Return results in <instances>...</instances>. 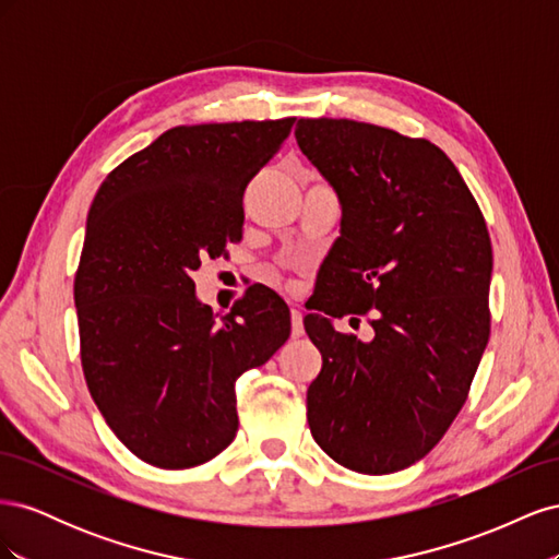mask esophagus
Wrapping results in <instances>:
<instances>
[{"mask_svg": "<svg viewBox=\"0 0 559 559\" xmlns=\"http://www.w3.org/2000/svg\"><path fill=\"white\" fill-rule=\"evenodd\" d=\"M302 333H306V329H302V314L296 306H292V335L300 337Z\"/></svg>", "mask_w": 559, "mask_h": 559, "instance_id": "34e87169", "label": "esophagus"}]
</instances>
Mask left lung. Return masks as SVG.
Instances as JSON below:
<instances>
[{"mask_svg": "<svg viewBox=\"0 0 559 559\" xmlns=\"http://www.w3.org/2000/svg\"><path fill=\"white\" fill-rule=\"evenodd\" d=\"M296 142L343 202L341 238L302 319L321 352L308 389L312 438L357 473L408 468L460 415L489 341L485 216L429 140L300 118ZM347 313L371 314L373 342L332 329L330 317Z\"/></svg>", "mask_w": 559, "mask_h": 559, "instance_id": "1", "label": "left lung"}]
</instances>
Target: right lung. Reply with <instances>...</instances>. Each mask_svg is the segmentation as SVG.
I'll use <instances>...</instances> for the list:
<instances>
[{
	"label": "right lung",
	"mask_w": 559,
	"mask_h": 559,
	"mask_svg": "<svg viewBox=\"0 0 559 559\" xmlns=\"http://www.w3.org/2000/svg\"><path fill=\"white\" fill-rule=\"evenodd\" d=\"M294 121L170 128L95 193L74 277L81 366L109 429L151 466L224 452L238 433L235 380L292 333L275 292L251 286L216 319L191 275L242 240L247 183Z\"/></svg>",
	"instance_id": "1"
}]
</instances>
